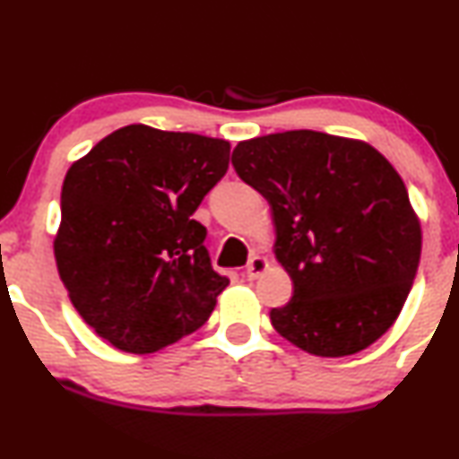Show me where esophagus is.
<instances>
[{"mask_svg": "<svg viewBox=\"0 0 459 459\" xmlns=\"http://www.w3.org/2000/svg\"><path fill=\"white\" fill-rule=\"evenodd\" d=\"M267 267H269L267 258H263V256H252L250 261H247V264H246V275H247V280H256L258 275H261Z\"/></svg>", "mask_w": 459, "mask_h": 459, "instance_id": "1", "label": "esophagus"}]
</instances>
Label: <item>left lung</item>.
I'll return each mask as SVG.
<instances>
[{"instance_id":"left-lung-1","label":"left lung","mask_w":459,"mask_h":459,"mask_svg":"<svg viewBox=\"0 0 459 459\" xmlns=\"http://www.w3.org/2000/svg\"><path fill=\"white\" fill-rule=\"evenodd\" d=\"M235 173L267 198L275 256L292 297L269 312L280 335L318 357L368 349L404 306L421 226L402 177L366 143L314 130L244 141Z\"/></svg>"}]
</instances>
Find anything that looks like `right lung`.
Wrapping results in <instances>:
<instances>
[{
    "label": "right lung",
    "mask_w": 459,
    "mask_h": 459,
    "mask_svg": "<svg viewBox=\"0 0 459 459\" xmlns=\"http://www.w3.org/2000/svg\"><path fill=\"white\" fill-rule=\"evenodd\" d=\"M229 156L226 141L134 124L70 167L55 261L72 306L115 349L156 352L212 316L229 278L192 215Z\"/></svg>",
    "instance_id": "add662e5"
}]
</instances>
